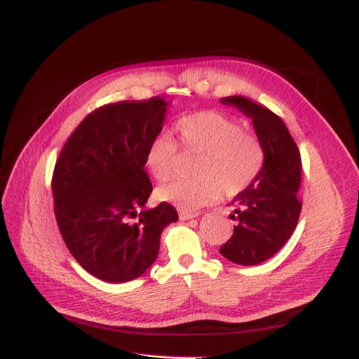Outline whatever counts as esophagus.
Masks as SVG:
<instances>
[{
    "label": "esophagus",
    "instance_id": "obj_1",
    "mask_svg": "<svg viewBox=\"0 0 359 359\" xmlns=\"http://www.w3.org/2000/svg\"><path fill=\"white\" fill-rule=\"evenodd\" d=\"M199 212H191V211H180V219L181 220H190L194 219V217H198Z\"/></svg>",
    "mask_w": 359,
    "mask_h": 359
}]
</instances>
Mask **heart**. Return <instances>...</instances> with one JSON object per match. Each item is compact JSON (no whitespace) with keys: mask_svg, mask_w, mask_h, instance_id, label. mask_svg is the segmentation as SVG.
Wrapping results in <instances>:
<instances>
[{"mask_svg":"<svg viewBox=\"0 0 359 359\" xmlns=\"http://www.w3.org/2000/svg\"><path fill=\"white\" fill-rule=\"evenodd\" d=\"M173 130L184 151L202 154L196 166L198 178L173 180L157 190L160 201L182 211L217 202L223 191L227 198L238 196L264 169L266 154L262 139L233 116L201 111L180 118ZM177 158L178 145L168 135L151 139L145 149V166L157 181L172 177Z\"/></svg>","mask_w":359,"mask_h":359,"instance_id":"obj_1","label":"heart"}]
</instances>
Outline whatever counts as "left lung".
Wrapping results in <instances>:
<instances>
[{
  "mask_svg": "<svg viewBox=\"0 0 359 359\" xmlns=\"http://www.w3.org/2000/svg\"><path fill=\"white\" fill-rule=\"evenodd\" d=\"M222 103L233 104L253 119L266 158L257 180L231 202L232 220L238 224L220 253L238 265H257L273 257L298 224L301 154L286 124L273 111L243 95L223 97Z\"/></svg>",
  "mask_w": 359,
  "mask_h": 359,
  "instance_id": "left-lung-1",
  "label": "left lung"
}]
</instances>
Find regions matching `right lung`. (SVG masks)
I'll list each match as a JSON object with an SVG mask.
<instances>
[{"label":"right lung","instance_id":"right-lung-1","mask_svg":"<svg viewBox=\"0 0 359 359\" xmlns=\"http://www.w3.org/2000/svg\"><path fill=\"white\" fill-rule=\"evenodd\" d=\"M165 114L161 97L104 104L83 118L57 158L52 194L62 240L85 271L107 283L142 276L163 229L178 220L166 202L144 210L153 191L145 149Z\"/></svg>","mask_w":359,"mask_h":359}]
</instances>
